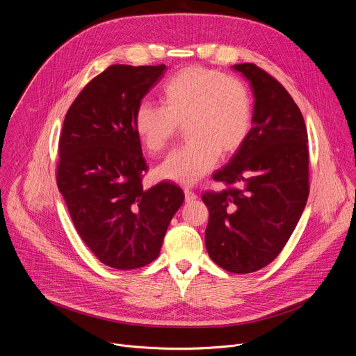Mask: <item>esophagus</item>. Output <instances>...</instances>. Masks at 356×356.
I'll use <instances>...</instances> for the list:
<instances>
[{
  "instance_id": "esophagus-1",
  "label": "esophagus",
  "mask_w": 356,
  "mask_h": 356,
  "mask_svg": "<svg viewBox=\"0 0 356 356\" xmlns=\"http://www.w3.org/2000/svg\"><path fill=\"white\" fill-rule=\"evenodd\" d=\"M185 192V202H193V200H196L197 199V195L196 193H193L192 191H189V189H185L184 191Z\"/></svg>"
}]
</instances>
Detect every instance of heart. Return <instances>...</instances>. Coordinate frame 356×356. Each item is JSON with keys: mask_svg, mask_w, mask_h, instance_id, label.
<instances>
[{"mask_svg": "<svg viewBox=\"0 0 356 356\" xmlns=\"http://www.w3.org/2000/svg\"><path fill=\"white\" fill-rule=\"evenodd\" d=\"M161 100L164 107L140 103L134 114V127L143 146L159 153L185 125L188 143L157 167L163 179L196 184L216 167L220 154H234L249 135V90L238 78L217 70L197 65L181 70L164 85Z\"/></svg>", "mask_w": 356, "mask_h": 356, "instance_id": "b5f03b06", "label": "heart"}]
</instances>
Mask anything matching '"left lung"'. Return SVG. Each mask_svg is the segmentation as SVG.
Returning a JSON list of instances; mask_svg holds the SVG:
<instances>
[{"label": "left lung", "instance_id": "1", "mask_svg": "<svg viewBox=\"0 0 356 356\" xmlns=\"http://www.w3.org/2000/svg\"><path fill=\"white\" fill-rule=\"evenodd\" d=\"M250 83L253 127L214 181L228 188L202 195L209 209L206 249L227 271L270 264L293 232L309 196L307 132L285 88L254 64L232 67Z\"/></svg>", "mask_w": 356, "mask_h": 356}]
</instances>
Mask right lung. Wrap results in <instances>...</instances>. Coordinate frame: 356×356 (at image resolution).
Wrapping results in <instances>:
<instances>
[{"label": "right lung", "mask_w": 356, "mask_h": 356, "mask_svg": "<svg viewBox=\"0 0 356 356\" xmlns=\"http://www.w3.org/2000/svg\"><path fill=\"white\" fill-rule=\"evenodd\" d=\"M165 65H111L70 107L58 142L57 185L72 222L106 266L134 270L160 254L184 191L171 182L142 185L149 170L134 127L136 107Z\"/></svg>", "instance_id": "obj_1"}]
</instances>
